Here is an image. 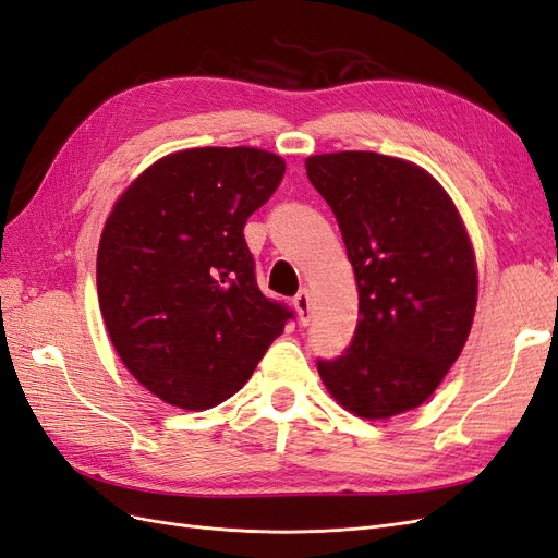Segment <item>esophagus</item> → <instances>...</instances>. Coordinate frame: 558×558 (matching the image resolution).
I'll use <instances>...</instances> for the list:
<instances>
[{
	"instance_id": "34e87169",
	"label": "esophagus",
	"mask_w": 558,
	"mask_h": 558,
	"mask_svg": "<svg viewBox=\"0 0 558 558\" xmlns=\"http://www.w3.org/2000/svg\"><path fill=\"white\" fill-rule=\"evenodd\" d=\"M293 307L298 312L300 324L307 326L310 318H312V298H310L307 289H300V293L293 298Z\"/></svg>"
}]
</instances>
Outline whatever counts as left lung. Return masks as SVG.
Returning <instances> with one entry per match:
<instances>
[{"label":"left lung","instance_id":"left-lung-1","mask_svg":"<svg viewBox=\"0 0 558 558\" xmlns=\"http://www.w3.org/2000/svg\"><path fill=\"white\" fill-rule=\"evenodd\" d=\"M330 205L359 283V324L344 356L318 375L351 414L384 421L424 404L461 356L477 307L468 228L416 162L337 150L305 160Z\"/></svg>","mask_w":558,"mask_h":558}]
</instances>
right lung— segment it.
Listing matches in <instances>:
<instances>
[{"label": "right lung", "instance_id": "add662e5", "mask_svg": "<svg viewBox=\"0 0 558 558\" xmlns=\"http://www.w3.org/2000/svg\"><path fill=\"white\" fill-rule=\"evenodd\" d=\"M283 172L265 148H185L116 199L97 248L99 312L128 373L162 402L221 404L291 318L260 293L244 242Z\"/></svg>", "mask_w": 558, "mask_h": 558}]
</instances>
